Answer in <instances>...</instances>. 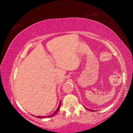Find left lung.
<instances>
[{
	"label": "left lung",
	"mask_w": 133,
	"mask_h": 133,
	"mask_svg": "<svg viewBox=\"0 0 133 133\" xmlns=\"http://www.w3.org/2000/svg\"><path fill=\"white\" fill-rule=\"evenodd\" d=\"M91 111H92V110H91Z\"/></svg>",
	"instance_id": "1"
}]
</instances>
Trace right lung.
<instances>
[{
  "label": "right lung",
  "instance_id": "right-lung-1",
  "mask_svg": "<svg viewBox=\"0 0 133 133\" xmlns=\"http://www.w3.org/2000/svg\"><path fill=\"white\" fill-rule=\"evenodd\" d=\"M60 106H61V104H59V107H58V108H57V110H56V111H55V112H54V113H53L52 114H51V115L47 116H37V117H38V118H44V117H52V116H54L55 115V114H56L57 113V112H58V111H59V108H60Z\"/></svg>",
  "mask_w": 133,
  "mask_h": 133
}]
</instances>
